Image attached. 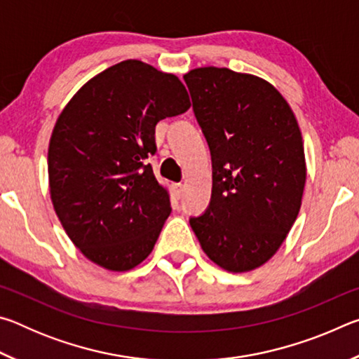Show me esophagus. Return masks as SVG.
<instances>
[{
    "label": "esophagus",
    "instance_id": "1",
    "mask_svg": "<svg viewBox=\"0 0 359 359\" xmlns=\"http://www.w3.org/2000/svg\"><path fill=\"white\" fill-rule=\"evenodd\" d=\"M184 185H182V184H174V193L175 194H177V196L180 198L182 196V194H184Z\"/></svg>",
    "mask_w": 359,
    "mask_h": 359
}]
</instances>
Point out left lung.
<instances>
[{"label":"left lung","instance_id":"left-lung-1","mask_svg":"<svg viewBox=\"0 0 359 359\" xmlns=\"http://www.w3.org/2000/svg\"><path fill=\"white\" fill-rule=\"evenodd\" d=\"M212 155V196L190 218L204 253L228 272L274 257L299 214L306 156L287 100L264 79L204 66L184 76Z\"/></svg>","mask_w":359,"mask_h":359}]
</instances>
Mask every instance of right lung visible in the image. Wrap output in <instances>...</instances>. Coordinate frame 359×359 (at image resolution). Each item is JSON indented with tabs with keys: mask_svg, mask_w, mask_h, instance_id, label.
Instances as JSON below:
<instances>
[{
	"mask_svg": "<svg viewBox=\"0 0 359 359\" xmlns=\"http://www.w3.org/2000/svg\"><path fill=\"white\" fill-rule=\"evenodd\" d=\"M190 106L177 76L125 60L82 85L58 115L47 156L50 199L85 258L125 272L154 250L171 201L145 160L156 151L158 121Z\"/></svg>",
	"mask_w": 359,
	"mask_h": 359,
	"instance_id": "obj_1",
	"label": "right lung"
}]
</instances>
